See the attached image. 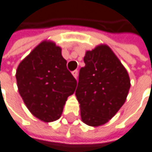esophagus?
Listing matches in <instances>:
<instances>
[{
    "mask_svg": "<svg viewBox=\"0 0 152 152\" xmlns=\"http://www.w3.org/2000/svg\"><path fill=\"white\" fill-rule=\"evenodd\" d=\"M72 75H74V77H75V79H77V77H78V71H77V70L73 71V72H72Z\"/></svg>",
    "mask_w": 152,
    "mask_h": 152,
    "instance_id": "esophagus-1",
    "label": "esophagus"
}]
</instances>
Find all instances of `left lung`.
Here are the masks:
<instances>
[{
	"label": "left lung",
	"mask_w": 152,
	"mask_h": 152,
	"mask_svg": "<svg viewBox=\"0 0 152 152\" xmlns=\"http://www.w3.org/2000/svg\"><path fill=\"white\" fill-rule=\"evenodd\" d=\"M75 96L85 124L98 127L111 119L125 103L130 79L128 71L107 45L86 51Z\"/></svg>",
	"instance_id": "left-lung-1"
}]
</instances>
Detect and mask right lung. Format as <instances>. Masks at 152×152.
I'll return each mask as SVG.
<instances>
[{
    "instance_id": "obj_1",
    "label": "right lung",
    "mask_w": 152,
    "mask_h": 152,
    "mask_svg": "<svg viewBox=\"0 0 152 152\" xmlns=\"http://www.w3.org/2000/svg\"><path fill=\"white\" fill-rule=\"evenodd\" d=\"M18 91L27 108L44 122L58 119L77 80L66 68L62 48L50 40L35 46L16 70Z\"/></svg>"
}]
</instances>
